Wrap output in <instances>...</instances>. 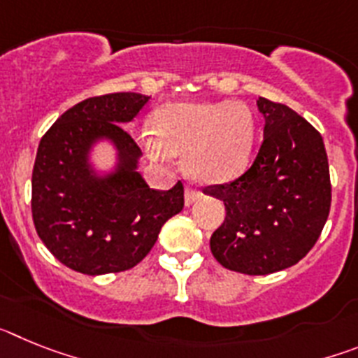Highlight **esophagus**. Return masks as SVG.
Instances as JSON below:
<instances>
[{
  "label": "esophagus",
  "mask_w": 358,
  "mask_h": 358,
  "mask_svg": "<svg viewBox=\"0 0 358 358\" xmlns=\"http://www.w3.org/2000/svg\"><path fill=\"white\" fill-rule=\"evenodd\" d=\"M201 197V192L195 188H192V186H186V192H185V204L186 206H192L197 199Z\"/></svg>",
  "instance_id": "obj_1"
}]
</instances>
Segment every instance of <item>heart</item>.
<instances>
[{"label": "heart", "instance_id": "1", "mask_svg": "<svg viewBox=\"0 0 358 358\" xmlns=\"http://www.w3.org/2000/svg\"><path fill=\"white\" fill-rule=\"evenodd\" d=\"M154 132L141 136L148 156L159 161L186 156L189 176L204 185H220L249 166L256 125L242 102H182L157 110Z\"/></svg>", "mask_w": 358, "mask_h": 358}]
</instances>
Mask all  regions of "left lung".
<instances>
[{
	"label": "left lung",
	"mask_w": 358,
	"mask_h": 358,
	"mask_svg": "<svg viewBox=\"0 0 358 358\" xmlns=\"http://www.w3.org/2000/svg\"><path fill=\"white\" fill-rule=\"evenodd\" d=\"M256 103L265 127L255 163L204 192L226 206L210 240L218 264L264 276L292 267L314 248L330 213L331 185L321 134L283 103L262 96Z\"/></svg>",
	"instance_id": "obj_1"
}]
</instances>
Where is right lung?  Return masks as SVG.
Returning <instances> with one entry per match:
<instances>
[{
  "label": "right lung",
  "mask_w": 358,
  "mask_h": 358,
  "mask_svg": "<svg viewBox=\"0 0 358 358\" xmlns=\"http://www.w3.org/2000/svg\"><path fill=\"white\" fill-rule=\"evenodd\" d=\"M148 98L110 93L73 106L37 148L31 172V217L43 243L66 267L90 276L140 264L163 224L185 206V188L152 189L138 172L141 148L122 127ZM100 139L117 148L115 170L98 176L89 152Z\"/></svg>",
  "instance_id": "add662e5"
}]
</instances>
